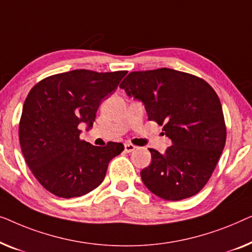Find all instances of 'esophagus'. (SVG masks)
Listing matches in <instances>:
<instances>
[{
  "instance_id": "1",
  "label": "esophagus",
  "mask_w": 252,
  "mask_h": 252,
  "mask_svg": "<svg viewBox=\"0 0 252 252\" xmlns=\"http://www.w3.org/2000/svg\"><path fill=\"white\" fill-rule=\"evenodd\" d=\"M136 146H134V145H132V144H130V143H126L125 144V152L126 153H131V152H133L134 150H136Z\"/></svg>"
}]
</instances>
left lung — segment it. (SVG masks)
Returning a JSON list of instances; mask_svg holds the SVG:
<instances>
[{"label":"left lung","mask_w":252,"mask_h":252,"mask_svg":"<svg viewBox=\"0 0 252 252\" xmlns=\"http://www.w3.org/2000/svg\"><path fill=\"white\" fill-rule=\"evenodd\" d=\"M121 89L144 102L148 120L163 126L172 145L163 154L150 148L151 164L140 171L155 195L179 201L205 186L226 143L221 104L208 82L171 68L129 73Z\"/></svg>","instance_id":"left-lung-1"}]
</instances>
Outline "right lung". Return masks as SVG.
I'll use <instances>...</instances> for the list:
<instances>
[{
    "label": "right lung",
    "instance_id": "add662e5",
    "mask_svg": "<svg viewBox=\"0 0 252 252\" xmlns=\"http://www.w3.org/2000/svg\"><path fill=\"white\" fill-rule=\"evenodd\" d=\"M126 70L75 69L41 80L24 102L19 141L28 168L45 189L79 197L100 185L121 143L94 146L80 139L81 122L92 126L102 99L112 94Z\"/></svg>",
    "mask_w": 252,
    "mask_h": 252
}]
</instances>
